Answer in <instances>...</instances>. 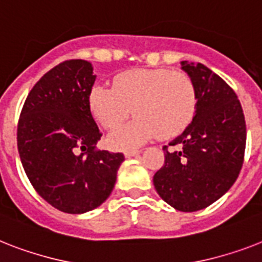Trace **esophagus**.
Segmentation results:
<instances>
[{"mask_svg": "<svg viewBox=\"0 0 262 262\" xmlns=\"http://www.w3.org/2000/svg\"><path fill=\"white\" fill-rule=\"evenodd\" d=\"M140 153H141V150H138V149L125 150V157H135V156H138Z\"/></svg>", "mask_w": 262, "mask_h": 262, "instance_id": "1", "label": "esophagus"}]
</instances>
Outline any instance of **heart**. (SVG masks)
<instances>
[{"mask_svg": "<svg viewBox=\"0 0 262 262\" xmlns=\"http://www.w3.org/2000/svg\"><path fill=\"white\" fill-rule=\"evenodd\" d=\"M90 109L107 130L120 126L135 109L137 118L110 136L114 148L127 149L157 136L171 138L182 133L195 114L196 89L186 72L129 70L114 78L113 87H93Z\"/></svg>", "mask_w": 262, "mask_h": 262, "instance_id": "obj_1", "label": "heart"}]
</instances>
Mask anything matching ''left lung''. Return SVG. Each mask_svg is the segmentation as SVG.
I'll return each instance as SVG.
<instances>
[{
    "instance_id": "left-lung-1",
    "label": "left lung",
    "mask_w": 262,
    "mask_h": 262,
    "mask_svg": "<svg viewBox=\"0 0 262 262\" xmlns=\"http://www.w3.org/2000/svg\"><path fill=\"white\" fill-rule=\"evenodd\" d=\"M193 80L196 109L191 124L169 142L153 176L157 193L184 212L206 208L230 190L244 163L246 124L234 90L202 63L182 61Z\"/></svg>"
}]
</instances>
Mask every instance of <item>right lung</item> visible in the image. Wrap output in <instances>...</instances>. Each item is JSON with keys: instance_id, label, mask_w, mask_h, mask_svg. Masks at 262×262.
I'll use <instances>...</instances> for the list:
<instances>
[{"instance_id": "1", "label": "right lung", "mask_w": 262, "mask_h": 262, "mask_svg": "<svg viewBox=\"0 0 262 262\" xmlns=\"http://www.w3.org/2000/svg\"><path fill=\"white\" fill-rule=\"evenodd\" d=\"M97 75L90 61L66 60L28 94L17 126V148L28 179L51 206L83 214L112 193L122 153L98 150L102 133L90 110Z\"/></svg>"}]
</instances>
